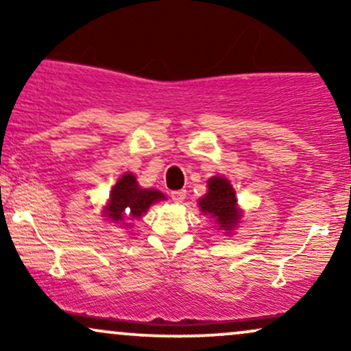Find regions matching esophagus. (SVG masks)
Masks as SVG:
<instances>
[{
  "instance_id": "esophagus-1",
  "label": "esophagus",
  "mask_w": 351,
  "mask_h": 351,
  "mask_svg": "<svg viewBox=\"0 0 351 351\" xmlns=\"http://www.w3.org/2000/svg\"><path fill=\"white\" fill-rule=\"evenodd\" d=\"M184 198H186V189H176V191H171V199L175 203H183Z\"/></svg>"
}]
</instances>
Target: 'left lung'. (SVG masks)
Returning <instances> with one entry per match:
<instances>
[{
  "instance_id": "obj_1",
  "label": "left lung",
  "mask_w": 351,
  "mask_h": 351,
  "mask_svg": "<svg viewBox=\"0 0 351 351\" xmlns=\"http://www.w3.org/2000/svg\"><path fill=\"white\" fill-rule=\"evenodd\" d=\"M208 193L203 199H199V208L204 215H211L216 219L217 226L224 231H229L239 221L237 211L236 193L228 180L215 176L208 181Z\"/></svg>"
}]
</instances>
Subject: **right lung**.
<instances>
[{"label":"right lung","instance_id":"obj_1","mask_svg":"<svg viewBox=\"0 0 351 351\" xmlns=\"http://www.w3.org/2000/svg\"><path fill=\"white\" fill-rule=\"evenodd\" d=\"M160 199H165L163 193L156 189H142L132 173H125L112 188L106 216L115 223L123 224L125 219L142 216L153 203Z\"/></svg>","mask_w":351,"mask_h":351}]
</instances>
